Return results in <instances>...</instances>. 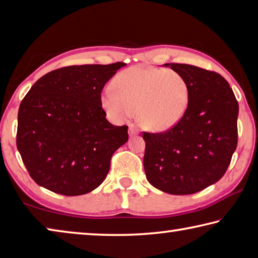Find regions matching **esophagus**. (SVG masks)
<instances>
[{
	"mask_svg": "<svg viewBox=\"0 0 258 258\" xmlns=\"http://www.w3.org/2000/svg\"><path fill=\"white\" fill-rule=\"evenodd\" d=\"M138 129L136 128V126H134V125H130L129 126V136L130 137H134V136H137L138 135Z\"/></svg>",
	"mask_w": 258,
	"mask_h": 258,
	"instance_id": "1",
	"label": "esophagus"
}]
</instances>
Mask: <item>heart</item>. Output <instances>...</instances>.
<instances>
[{
	"label": "heart",
	"instance_id": "obj_1",
	"mask_svg": "<svg viewBox=\"0 0 258 258\" xmlns=\"http://www.w3.org/2000/svg\"><path fill=\"white\" fill-rule=\"evenodd\" d=\"M104 89L102 105L113 120L123 121L137 113L143 128L165 132L178 124L190 101L187 80L178 71L134 66L113 79Z\"/></svg>",
	"mask_w": 258,
	"mask_h": 258
}]
</instances>
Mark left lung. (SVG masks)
I'll list each match as a JSON object with an SVG mask.
<instances>
[{
    "mask_svg": "<svg viewBox=\"0 0 258 258\" xmlns=\"http://www.w3.org/2000/svg\"><path fill=\"white\" fill-rule=\"evenodd\" d=\"M164 67L181 74L190 90L186 114L165 133H144V169L153 187L189 195L223 177L237 148L239 105L227 80L213 71L181 63Z\"/></svg>",
    "mask_w": 258,
    "mask_h": 258,
    "instance_id": "obj_1",
    "label": "left lung"
}]
</instances>
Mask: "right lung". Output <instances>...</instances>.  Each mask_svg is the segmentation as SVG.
Segmentation results:
<instances>
[{
    "instance_id": "obj_1",
    "label": "right lung",
    "mask_w": 258,
    "mask_h": 258,
    "mask_svg": "<svg viewBox=\"0 0 258 258\" xmlns=\"http://www.w3.org/2000/svg\"><path fill=\"white\" fill-rule=\"evenodd\" d=\"M124 63L70 66L44 75L22 99L17 148L34 181L78 196L106 178L110 161L128 142V126L113 125L101 93Z\"/></svg>"
}]
</instances>
